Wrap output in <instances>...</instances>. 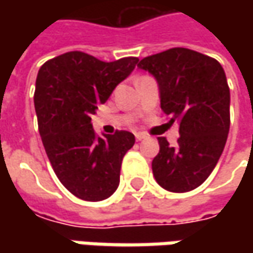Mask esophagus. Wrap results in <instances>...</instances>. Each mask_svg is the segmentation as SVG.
I'll use <instances>...</instances> for the list:
<instances>
[{
  "instance_id": "obj_1",
  "label": "esophagus",
  "mask_w": 253,
  "mask_h": 253,
  "mask_svg": "<svg viewBox=\"0 0 253 253\" xmlns=\"http://www.w3.org/2000/svg\"><path fill=\"white\" fill-rule=\"evenodd\" d=\"M135 138H136V141H142V139L146 138V135H145L143 132H136V133H135Z\"/></svg>"
}]
</instances>
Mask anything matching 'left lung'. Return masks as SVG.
Returning <instances> with one entry per match:
<instances>
[{"instance_id": "1", "label": "left lung", "mask_w": 253, "mask_h": 253, "mask_svg": "<svg viewBox=\"0 0 253 253\" xmlns=\"http://www.w3.org/2000/svg\"><path fill=\"white\" fill-rule=\"evenodd\" d=\"M138 67L155 76L161 107L179 124L177 146L158 138L152 161L156 181L173 193L201 186L214 170L229 132V87L222 66L207 54L171 47L143 57Z\"/></svg>"}]
</instances>
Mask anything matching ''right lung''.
Returning a JSON list of instances; mask_svg holds the SVG:
<instances>
[{
    "mask_svg": "<svg viewBox=\"0 0 253 253\" xmlns=\"http://www.w3.org/2000/svg\"><path fill=\"white\" fill-rule=\"evenodd\" d=\"M138 62L132 56L102 62L74 50L47 60L38 73L34 102L44 151L57 179L79 199L101 201L120 184L135 136L115 131L100 138L91 117Z\"/></svg>",
    "mask_w": 253,
    "mask_h": 253,
    "instance_id": "right-lung-1",
    "label": "right lung"
}]
</instances>
